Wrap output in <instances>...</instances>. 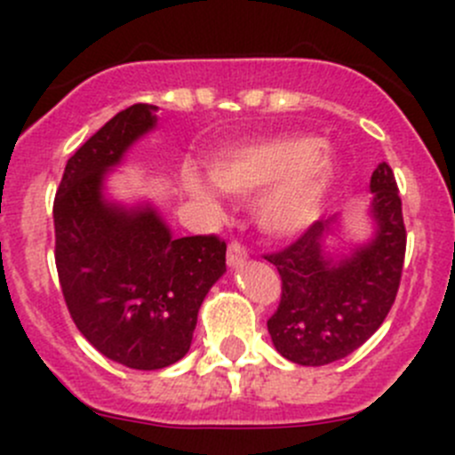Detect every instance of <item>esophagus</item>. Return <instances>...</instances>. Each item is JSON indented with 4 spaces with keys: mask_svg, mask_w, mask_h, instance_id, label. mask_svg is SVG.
<instances>
[{
    "mask_svg": "<svg viewBox=\"0 0 455 455\" xmlns=\"http://www.w3.org/2000/svg\"><path fill=\"white\" fill-rule=\"evenodd\" d=\"M246 246L244 244H240V242H231V244H228V251H227V261H228V266H233V268H235V266H240L242 261L246 259Z\"/></svg>",
    "mask_w": 455,
    "mask_h": 455,
    "instance_id": "obj_1",
    "label": "esophagus"
}]
</instances>
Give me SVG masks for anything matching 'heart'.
I'll return each instance as SVG.
<instances>
[{
	"mask_svg": "<svg viewBox=\"0 0 455 455\" xmlns=\"http://www.w3.org/2000/svg\"><path fill=\"white\" fill-rule=\"evenodd\" d=\"M332 154L313 136L292 134L251 142L218 156L209 176L224 194L249 198L261 194L257 220L261 228L275 235H288L313 222L321 200L334 176ZM185 187L200 204L218 209L213 191L198 176L189 173Z\"/></svg>",
	"mask_w": 455,
	"mask_h": 455,
	"instance_id": "heart-1",
	"label": "heart"
}]
</instances>
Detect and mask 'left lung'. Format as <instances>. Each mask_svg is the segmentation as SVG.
Returning <instances> with one entry per match:
<instances>
[{"instance_id": "1", "label": "left lung", "mask_w": 455, "mask_h": 455, "mask_svg": "<svg viewBox=\"0 0 455 455\" xmlns=\"http://www.w3.org/2000/svg\"><path fill=\"white\" fill-rule=\"evenodd\" d=\"M376 233L346 257L321 246L337 218L315 222L277 253L264 255L282 277V297L268 332L282 356L299 365L343 359L380 328L396 299L407 231L394 172L387 163L370 180Z\"/></svg>"}]
</instances>
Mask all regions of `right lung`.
I'll list each match as a JSON object with an SVG mask.
<instances>
[{"label": "right lung", "instance_id": "1", "mask_svg": "<svg viewBox=\"0 0 455 455\" xmlns=\"http://www.w3.org/2000/svg\"><path fill=\"white\" fill-rule=\"evenodd\" d=\"M154 105L109 118L70 156L54 196V261L72 321L108 359L163 370L189 352L206 292L227 270L218 235L173 237L151 206L125 209L103 178L156 125Z\"/></svg>", "mask_w": 455, "mask_h": 455}]
</instances>
